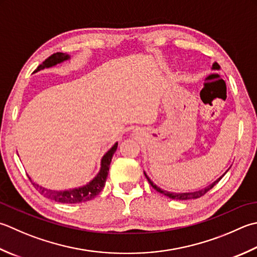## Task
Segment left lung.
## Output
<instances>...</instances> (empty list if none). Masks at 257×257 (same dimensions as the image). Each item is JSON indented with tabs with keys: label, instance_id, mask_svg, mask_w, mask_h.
Returning <instances> with one entry per match:
<instances>
[{
	"label": "left lung",
	"instance_id": "obj_1",
	"mask_svg": "<svg viewBox=\"0 0 257 257\" xmlns=\"http://www.w3.org/2000/svg\"><path fill=\"white\" fill-rule=\"evenodd\" d=\"M213 70H219L220 69V67H219V64L217 63V62H215L214 64H213V68H212ZM225 175V174H224ZM224 175L223 176H220V177L217 179V180H215V182L213 183V184H210L209 186H207V187H205V188H203V189H200V190H197V192H192V193H172V192H167V190H163L162 188H159L158 186H156L152 180H150V178L148 177L147 176V174L145 173V176H146V178H147V180L149 182V184L152 185V187L154 188V189H156L157 190L158 193H160V194H163V195H165V196H167V197H169V198H172V199H178V200H187V199H196V198H199V197H202V196H204L206 193L208 192V190H210L212 189L214 186L217 184L220 179H222L223 177H224Z\"/></svg>",
	"mask_w": 257,
	"mask_h": 257
}]
</instances>
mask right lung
Here are the masks:
<instances>
[{"instance_id":"add662e5","label":"right lung","mask_w":257,"mask_h":257,"mask_svg":"<svg viewBox=\"0 0 257 257\" xmlns=\"http://www.w3.org/2000/svg\"><path fill=\"white\" fill-rule=\"evenodd\" d=\"M69 59L70 57L65 53H62V52L53 53L52 55H50L48 59H45L42 62V64H40L34 72H38L40 70H43L45 68H51L53 65H57L58 63H61L65 61V60H69ZM117 147H118V143H115L112 147L105 153V155L101 159V167H100V172L91 180V182L82 186V187L69 189V190H60V192H58V190H51V189L44 188L42 186H40L35 183H32V184L34 187L39 190V193L43 195L44 197L55 200V202H59V203L77 204V203L91 200L100 192H101L104 187L105 180H107V176L109 172L110 163H111L112 156L115 150H117Z\"/></svg>"}]
</instances>
